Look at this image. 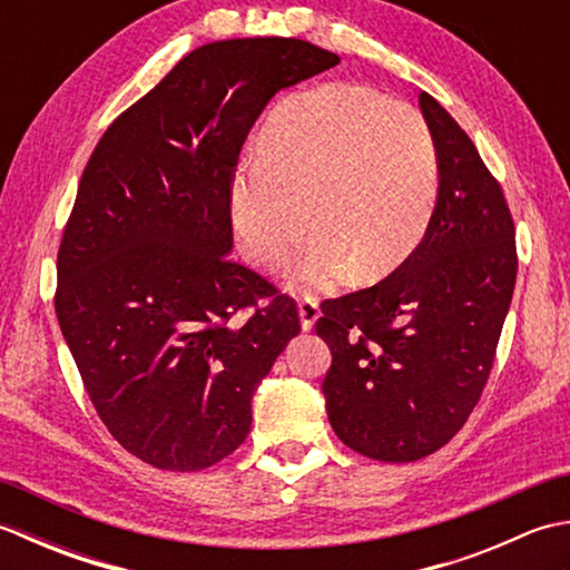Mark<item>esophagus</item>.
<instances>
[{
    "label": "esophagus",
    "instance_id": "1",
    "mask_svg": "<svg viewBox=\"0 0 570 570\" xmlns=\"http://www.w3.org/2000/svg\"><path fill=\"white\" fill-rule=\"evenodd\" d=\"M298 316H301V328L311 331L316 321L321 318V308H318V301L313 296H301L298 298Z\"/></svg>",
    "mask_w": 570,
    "mask_h": 570
}]
</instances>
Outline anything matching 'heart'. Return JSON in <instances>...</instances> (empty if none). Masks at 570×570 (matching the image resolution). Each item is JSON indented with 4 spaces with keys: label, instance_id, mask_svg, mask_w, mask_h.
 <instances>
[{
    "label": "heart",
    "instance_id": "heart-1",
    "mask_svg": "<svg viewBox=\"0 0 570 570\" xmlns=\"http://www.w3.org/2000/svg\"><path fill=\"white\" fill-rule=\"evenodd\" d=\"M439 198V159L429 125L402 100L362 85L328 82L292 95L269 117L254 166L229 193L245 257L282 266L306 227L292 266L296 288H331L353 274L380 282L419 247Z\"/></svg>",
    "mask_w": 570,
    "mask_h": 570
}]
</instances>
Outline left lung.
<instances>
[{
    "mask_svg": "<svg viewBox=\"0 0 570 570\" xmlns=\"http://www.w3.org/2000/svg\"><path fill=\"white\" fill-rule=\"evenodd\" d=\"M439 159L426 235L380 284L321 304L331 426L353 451L411 463L445 445L485 390L517 282L514 220L475 144L429 92Z\"/></svg>",
    "mask_w": 570,
    "mask_h": 570,
    "instance_id": "left-lung-1",
    "label": "left lung"
}]
</instances>
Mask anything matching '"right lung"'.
<instances>
[{
    "label": "right lung",
    "instance_id": "right-lung-1",
    "mask_svg": "<svg viewBox=\"0 0 570 570\" xmlns=\"http://www.w3.org/2000/svg\"><path fill=\"white\" fill-rule=\"evenodd\" d=\"M337 63L301 39L205 43L107 127L85 166L56 316L95 411L144 463L203 470L245 443L252 396L301 331L296 301L227 257L229 193L266 102Z\"/></svg>",
    "mask_w": 570,
    "mask_h": 570
}]
</instances>
